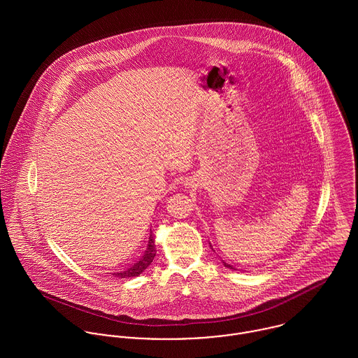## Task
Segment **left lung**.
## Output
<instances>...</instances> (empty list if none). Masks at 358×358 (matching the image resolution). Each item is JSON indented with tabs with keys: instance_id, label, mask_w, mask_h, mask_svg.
Here are the masks:
<instances>
[{
	"instance_id": "8db88e82",
	"label": "left lung",
	"mask_w": 358,
	"mask_h": 358,
	"mask_svg": "<svg viewBox=\"0 0 358 358\" xmlns=\"http://www.w3.org/2000/svg\"><path fill=\"white\" fill-rule=\"evenodd\" d=\"M223 263H224V262H223ZM224 266H226V267H230V268H234V267H233V266H230L229 263H224Z\"/></svg>"
}]
</instances>
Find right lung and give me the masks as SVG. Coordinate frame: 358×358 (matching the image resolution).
<instances>
[{"instance_id":"right-lung-1","label":"right lung","mask_w":358,"mask_h":358,"mask_svg":"<svg viewBox=\"0 0 358 358\" xmlns=\"http://www.w3.org/2000/svg\"><path fill=\"white\" fill-rule=\"evenodd\" d=\"M155 245H154V236L153 233L150 231V237H149V244H148V248H146V252L145 255L142 256L136 263H134L131 267L125 268V270H121V271H117V273H110L111 275H115L118 278H129V277H136L139 274H142L149 266L150 263L153 262L154 256H155Z\"/></svg>"}]
</instances>
